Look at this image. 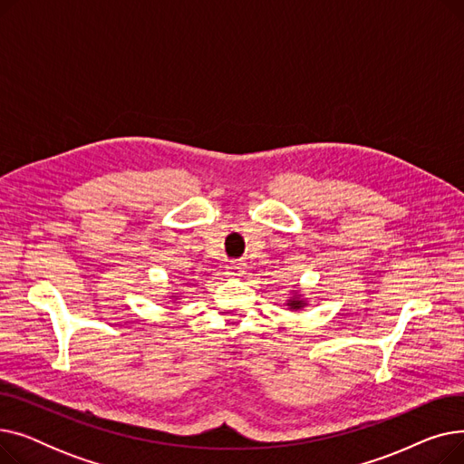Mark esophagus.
Segmentation results:
<instances>
[{
    "instance_id": "obj_1",
    "label": "esophagus",
    "mask_w": 464,
    "mask_h": 464,
    "mask_svg": "<svg viewBox=\"0 0 464 464\" xmlns=\"http://www.w3.org/2000/svg\"><path fill=\"white\" fill-rule=\"evenodd\" d=\"M245 269H246L245 263H242L240 259H233V261L227 265V275H229V276H240L242 273H245Z\"/></svg>"
}]
</instances>
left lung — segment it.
<instances>
[{"mask_svg": "<svg viewBox=\"0 0 464 464\" xmlns=\"http://www.w3.org/2000/svg\"><path fill=\"white\" fill-rule=\"evenodd\" d=\"M306 303L304 301H301L299 297H295V299H289V303H287V306H291L294 310H299V308H303Z\"/></svg>", "mask_w": 464, "mask_h": 464, "instance_id": "left-lung-1", "label": "left lung"}]
</instances>
